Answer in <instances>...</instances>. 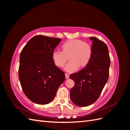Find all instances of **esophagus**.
Masks as SVG:
<instances>
[{
  "label": "esophagus",
  "mask_w": 130,
  "mask_h": 130,
  "mask_svg": "<svg viewBox=\"0 0 130 130\" xmlns=\"http://www.w3.org/2000/svg\"><path fill=\"white\" fill-rule=\"evenodd\" d=\"M65 78H66V79H69V74L66 73L65 74Z\"/></svg>",
  "instance_id": "obj_1"
}]
</instances>
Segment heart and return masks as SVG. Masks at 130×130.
I'll use <instances>...</instances> for the list:
<instances>
[{
	"instance_id": "b5f03b06",
	"label": "heart",
	"mask_w": 130,
	"mask_h": 130,
	"mask_svg": "<svg viewBox=\"0 0 130 130\" xmlns=\"http://www.w3.org/2000/svg\"><path fill=\"white\" fill-rule=\"evenodd\" d=\"M61 48L62 51L56 50L52 52V58L55 65L62 67L67 62L69 56L70 61L64 68L68 72L76 71L80 66L82 68L85 67L92 57L91 46L80 40H68L62 44Z\"/></svg>"
}]
</instances>
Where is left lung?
Masks as SVG:
<instances>
[{"label": "left lung", "mask_w": 130, "mask_h": 130, "mask_svg": "<svg viewBox=\"0 0 130 130\" xmlns=\"http://www.w3.org/2000/svg\"><path fill=\"white\" fill-rule=\"evenodd\" d=\"M93 41L92 55L86 67L70 78L75 82L70 90V99L76 106L87 107L97 100L109 77L111 59L107 46L96 37Z\"/></svg>", "instance_id": "left-lung-1"}]
</instances>
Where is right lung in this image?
Here are the masks:
<instances>
[{
    "label": "right lung",
    "instance_id": "add662e5",
    "mask_svg": "<svg viewBox=\"0 0 130 130\" xmlns=\"http://www.w3.org/2000/svg\"><path fill=\"white\" fill-rule=\"evenodd\" d=\"M61 40L38 35L32 37L22 50L19 79L24 94L38 104H46L55 98L64 82L65 73L58 68L52 54Z\"/></svg>",
    "mask_w": 130,
    "mask_h": 130
}]
</instances>
